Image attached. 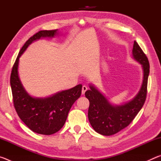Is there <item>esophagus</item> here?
<instances>
[{"mask_svg": "<svg viewBox=\"0 0 161 161\" xmlns=\"http://www.w3.org/2000/svg\"><path fill=\"white\" fill-rule=\"evenodd\" d=\"M87 89H88V87H87V86H85V85H83V86H82V90H81V94H84V93H85Z\"/></svg>", "mask_w": 161, "mask_h": 161, "instance_id": "obj_1", "label": "esophagus"}]
</instances>
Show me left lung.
<instances>
[{
    "instance_id": "left-lung-1",
    "label": "left lung",
    "mask_w": 161,
    "mask_h": 161,
    "mask_svg": "<svg viewBox=\"0 0 161 161\" xmlns=\"http://www.w3.org/2000/svg\"><path fill=\"white\" fill-rule=\"evenodd\" d=\"M133 56L140 62L143 69L142 86L133 100L124 105L114 107L93 85L89 86L90 89L85 92V97L89 101V121L95 131L100 134L114 135L129 126L145 103L150 65L146 54L136 41L133 43Z\"/></svg>"
}]
</instances>
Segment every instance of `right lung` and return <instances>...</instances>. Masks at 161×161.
Listing matches in <instances>:
<instances>
[{"mask_svg": "<svg viewBox=\"0 0 161 161\" xmlns=\"http://www.w3.org/2000/svg\"><path fill=\"white\" fill-rule=\"evenodd\" d=\"M57 31H41L30 37L21 48L10 75L13 104L18 116L32 131L43 135L53 134L62 129L73 103L81 96L82 85L78 84L45 99L33 98L25 92L18 77V62L31 43L40 37H54Z\"/></svg>", "mask_w": 161, "mask_h": 161, "instance_id": "right-lung-1", "label": "right lung"}]
</instances>
